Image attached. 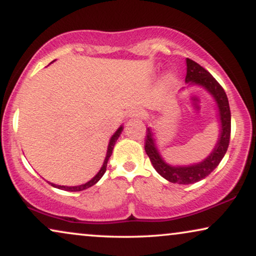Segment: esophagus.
<instances>
[{"label":"esophagus","mask_w":256,"mask_h":256,"mask_svg":"<svg viewBox=\"0 0 256 256\" xmlns=\"http://www.w3.org/2000/svg\"><path fill=\"white\" fill-rule=\"evenodd\" d=\"M129 118H141L142 116V112L138 110V108H132V110H129L128 113Z\"/></svg>","instance_id":"34e87169"}]
</instances>
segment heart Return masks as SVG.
I'll list each match as a JSON object with an SVG mask.
<instances>
[{"mask_svg":"<svg viewBox=\"0 0 256 256\" xmlns=\"http://www.w3.org/2000/svg\"><path fill=\"white\" fill-rule=\"evenodd\" d=\"M164 82H166V84H168V85H169V84H172L174 82V74H171V73H169V74H166V78H164Z\"/></svg>","mask_w":256,"mask_h":256,"instance_id":"1","label":"heart"}]
</instances>
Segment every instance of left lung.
<instances>
[{
    "mask_svg": "<svg viewBox=\"0 0 256 256\" xmlns=\"http://www.w3.org/2000/svg\"><path fill=\"white\" fill-rule=\"evenodd\" d=\"M186 66L188 68L185 82L202 86L214 98L219 108L222 129H220V136L216 148L202 162L188 166H172L163 160L162 156L160 155L158 150L156 148L152 132L150 130V128H148L144 140V149L146 155L149 156L150 162H152V166L155 168V170L160 176L166 178V180L171 182V183L177 184H194L196 182H199L208 177L218 166L220 160L225 156L230 138V110L225 90H224L222 85L213 78L211 73L206 71L204 68H202L196 62L188 58Z\"/></svg>",
    "mask_w": 256,
    "mask_h": 256,
    "instance_id": "1",
    "label": "left lung"
}]
</instances>
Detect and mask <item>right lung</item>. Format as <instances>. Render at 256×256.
I'll use <instances>...</instances> for the list:
<instances>
[{
  "instance_id": "obj_1",
  "label": "right lung",
  "mask_w": 256,
  "mask_h": 256,
  "mask_svg": "<svg viewBox=\"0 0 256 256\" xmlns=\"http://www.w3.org/2000/svg\"><path fill=\"white\" fill-rule=\"evenodd\" d=\"M122 129L124 127H121L118 129L116 132H114V135L110 138V144H108V149H107V155H106V158H104V162L102 164V166H101V169L99 172H98L96 176H94L92 180L90 182H87V183L82 184V185H79V186H62V185H56V184H52L50 183L52 186L57 188H60V190H66V191H71V192H76V191H82V190H86V188H88L90 186H93L94 184L98 183V182L100 180V178L104 176V174L106 172V168H107V163H108V160H110V157L112 155V152H113V148L115 146V142H116V140L118 138V136H120Z\"/></svg>"
}]
</instances>
